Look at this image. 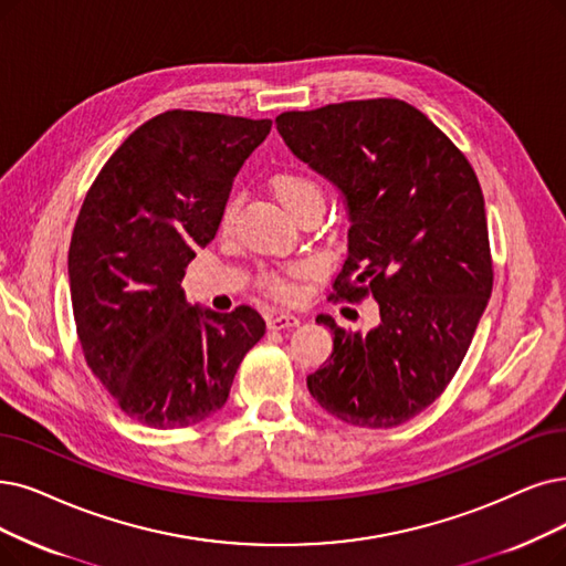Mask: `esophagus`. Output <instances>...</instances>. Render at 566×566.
<instances>
[{"mask_svg": "<svg viewBox=\"0 0 566 566\" xmlns=\"http://www.w3.org/2000/svg\"><path fill=\"white\" fill-rule=\"evenodd\" d=\"M297 325H300V318L290 313H274L266 318L269 329H287V327H297Z\"/></svg>", "mask_w": 566, "mask_h": 566, "instance_id": "obj_1", "label": "esophagus"}]
</instances>
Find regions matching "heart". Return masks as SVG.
I'll return each instance as SVG.
<instances>
[{
	"label": "heart",
	"mask_w": 566,
	"mask_h": 566,
	"mask_svg": "<svg viewBox=\"0 0 566 566\" xmlns=\"http://www.w3.org/2000/svg\"><path fill=\"white\" fill-rule=\"evenodd\" d=\"M269 186L281 205L295 218H300L308 209H323V201H325L323 186L304 171H292V169L279 171L271 176ZM232 218H234V205L230 201L222 211V224H230ZM302 271L304 266H290L283 271H274V274H269L264 279V287L279 300H295L297 297L295 279L302 274Z\"/></svg>",
	"instance_id": "obj_1"
}]
</instances>
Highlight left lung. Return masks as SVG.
Segmentation results:
<instances>
[{
    "label": "left lung",
    "instance_id": "obj_1",
    "mask_svg": "<svg viewBox=\"0 0 566 566\" xmlns=\"http://www.w3.org/2000/svg\"><path fill=\"white\" fill-rule=\"evenodd\" d=\"M276 129L292 155L338 190L348 258L338 297L371 295L380 321L334 334L329 361L306 378L327 413L357 427H397L455 376L492 292L485 201L467 157L399 99L287 111Z\"/></svg>",
    "mask_w": 566,
    "mask_h": 566
}]
</instances>
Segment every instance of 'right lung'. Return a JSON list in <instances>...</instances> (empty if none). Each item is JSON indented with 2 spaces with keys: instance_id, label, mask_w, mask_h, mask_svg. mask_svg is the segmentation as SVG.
Masks as SVG:
<instances>
[{
  "instance_id": "obj_1",
  "label": "right lung",
  "mask_w": 566,
  "mask_h": 566,
  "mask_svg": "<svg viewBox=\"0 0 566 566\" xmlns=\"http://www.w3.org/2000/svg\"><path fill=\"white\" fill-rule=\"evenodd\" d=\"M269 129L271 120L160 113L85 195L70 245L76 332L87 367L132 420L178 429L211 418L266 329L251 306H192L180 283Z\"/></svg>"
}]
</instances>
